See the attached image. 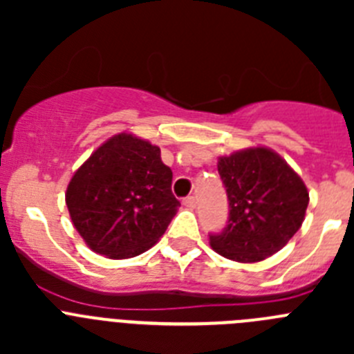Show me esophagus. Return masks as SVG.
Returning <instances> with one entry per match:
<instances>
[{"mask_svg":"<svg viewBox=\"0 0 354 354\" xmlns=\"http://www.w3.org/2000/svg\"><path fill=\"white\" fill-rule=\"evenodd\" d=\"M184 205H186L187 209H195L196 207L195 196H186V198H184Z\"/></svg>","mask_w":354,"mask_h":354,"instance_id":"esophagus-1","label":"esophagus"}]
</instances>
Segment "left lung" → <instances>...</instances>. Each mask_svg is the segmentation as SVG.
Wrapping results in <instances>:
<instances>
[{"instance_id":"left-lung-1","label":"left lung","mask_w":354,"mask_h":354,"mask_svg":"<svg viewBox=\"0 0 354 354\" xmlns=\"http://www.w3.org/2000/svg\"><path fill=\"white\" fill-rule=\"evenodd\" d=\"M228 196V223L209 241L216 253L237 262H259L280 252L305 220V183L266 147L218 159Z\"/></svg>"}]
</instances>
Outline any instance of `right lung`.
Returning a JSON list of instances; mask_svg holds the SVG:
<instances>
[{
	"mask_svg": "<svg viewBox=\"0 0 354 354\" xmlns=\"http://www.w3.org/2000/svg\"><path fill=\"white\" fill-rule=\"evenodd\" d=\"M159 147L120 133L72 175L65 193L71 220L99 255L131 259L154 246L180 202Z\"/></svg>",
	"mask_w": 354,
	"mask_h": 354,
	"instance_id": "obj_1",
	"label": "right lung"
}]
</instances>
